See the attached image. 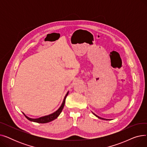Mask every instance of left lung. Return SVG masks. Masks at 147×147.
<instances>
[{"instance_id":"obj_1","label":"left lung","mask_w":147,"mask_h":147,"mask_svg":"<svg viewBox=\"0 0 147 147\" xmlns=\"http://www.w3.org/2000/svg\"><path fill=\"white\" fill-rule=\"evenodd\" d=\"M93 114H94V115H95V116H96V117H98V118H99V119H102V120H106V119H103V118H101V117H99V116H98V115H96V114H94V113H93Z\"/></svg>"}]
</instances>
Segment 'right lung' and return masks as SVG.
Returning a JSON list of instances; mask_svg holds the SVG:
<instances>
[{
  "mask_svg": "<svg viewBox=\"0 0 147 147\" xmlns=\"http://www.w3.org/2000/svg\"><path fill=\"white\" fill-rule=\"evenodd\" d=\"M68 92H67V94L65 96L64 99V101L63 102V104H62L61 107L59 108V109L57 111H56L55 113H52V114H51L50 115H46V116L38 118V119H31V118H29V117H27L24 113H23V114H24V115H25V117L28 120H29L30 121H34V122H37V123H46L50 122V121H52L53 120H55V119H57L59 116V115L60 114V113L62 112V110H63V108L64 107L66 97L68 95Z\"/></svg>",
  "mask_w": 147,
  "mask_h": 147,
  "instance_id": "obj_1",
  "label": "right lung"
}]
</instances>
